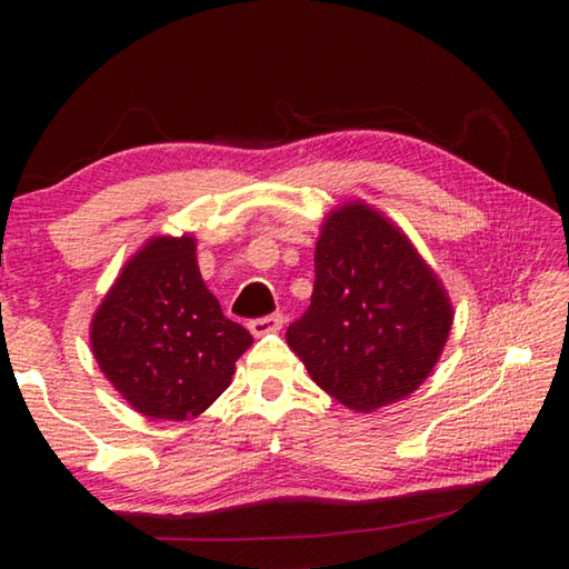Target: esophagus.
<instances>
[{
  "label": "esophagus",
  "instance_id": "esophagus-1",
  "mask_svg": "<svg viewBox=\"0 0 569 569\" xmlns=\"http://www.w3.org/2000/svg\"><path fill=\"white\" fill-rule=\"evenodd\" d=\"M283 326V316L281 313H273V316H266V319H256L248 323V329L253 336H266V333H276L281 331Z\"/></svg>",
  "mask_w": 569,
  "mask_h": 569
}]
</instances>
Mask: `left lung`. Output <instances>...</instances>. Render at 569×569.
I'll use <instances>...</instances> for the list:
<instances>
[{"instance_id":"left-lung-1","label":"left lung","mask_w":569,"mask_h":569,"mask_svg":"<svg viewBox=\"0 0 569 569\" xmlns=\"http://www.w3.org/2000/svg\"><path fill=\"white\" fill-rule=\"evenodd\" d=\"M308 311L286 341L311 379L353 411L407 399L435 371L455 308L409 236L363 200L323 218Z\"/></svg>"}]
</instances>
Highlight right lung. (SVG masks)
I'll use <instances>...</instances> for the list:
<instances>
[{
    "mask_svg": "<svg viewBox=\"0 0 569 569\" xmlns=\"http://www.w3.org/2000/svg\"><path fill=\"white\" fill-rule=\"evenodd\" d=\"M253 343L198 271L196 236H152L92 316L90 346L114 391L148 419L188 421L230 387Z\"/></svg>",
    "mask_w": 569,
    "mask_h": 569,
    "instance_id": "obj_1",
    "label": "right lung"
}]
</instances>
